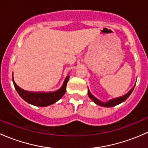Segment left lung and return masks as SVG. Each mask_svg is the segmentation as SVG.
<instances>
[{
	"mask_svg": "<svg viewBox=\"0 0 148 148\" xmlns=\"http://www.w3.org/2000/svg\"><path fill=\"white\" fill-rule=\"evenodd\" d=\"M135 85H134V86L130 89V91H129V92H128L126 95H124V96L120 97H117V98H114V99H110V100H109L108 102H101L100 100H99V99H97L96 97H94L93 95L90 93V92H89V89H88V96H89V97L90 98V99H92V100L93 101L95 104H97V105L101 106V107H114V106L117 105V104H120V103L123 102L124 101L126 100V99L129 97L130 95H131V93L132 92L134 88H135Z\"/></svg>",
	"mask_w": 148,
	"mask_h": 148,
	"instance_id": "obj_1",
	"label": "left lung"
}]
</instances>
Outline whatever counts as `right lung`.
<instances>
[{
  "mask_svg": "<svg viewBox=\"0 0 148 148\" xmlns=\"http://www.w3.org/2000/svg\"><path fill=\"white\" fill-rule=\"evenodd\" d=\"M69 79V76L68 75L66 77L64 82L60 89L55 92H34L23 90L15 83L13 77V82L18 94L20 95V97L23 100L26 101L28 104L36 106V107H47L56 102L64 96L66 92V88Z\"/></svg>",
  "mask_w": 148,
  "mask_h": 148,
  "instance_id": "1",
  "label": "right lung"
}]
</instances>
